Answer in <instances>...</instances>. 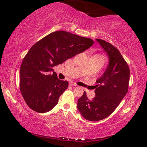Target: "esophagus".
<instances>
[{
    "instance_id": "obj_1",
    "label": "esophagus",
    "mask_w": 147,
    "mask_h": 147,
    "mask_svg": "<svg viewBox=\"0 0 147 147\" xmlns=\"http://www.w3.org/2000/svg\"><path fill=\"white\" fill-rule=\"evenodd\" d=\"M69 85L71 86H77V84L75 82H71L69 83Z\"/></svg>"
}]
</instances>
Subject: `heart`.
Masks as SVG:
<instances>
[{"instance_id": "1", "label": "heart", "mask_w": 147, "mask_h": 147, "mask_svg": "<svg viewBox=\"0 0 147 147\" xmlns=\"http://www.w3.org/2000/svg\"><path fill=\"white\" fill-rule=\"evenodd\" d=\"M96 56H98V57H100V58H101L102 59L104 58V57H103L102 56V55H99V54H97V55H96Z\"/></svg>"}]
</instances>
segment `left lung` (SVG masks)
<instances>
[{
	"label": "left lung",
	"instance_id": "8db88e82",
	"mask_svg": "<svg viewBox=\"0 0 147 147\" xmlns=\"http://www.w3.org/2000/svg\"><path fill=\"white\" fill-rule=\"evenodd\" d=\"M96 40L106 53L109 63L102 76L96 81L95 96L89 100L84 91L78 99V111L90 121L102 120L113 112L127 93L130 80V69L118 49L102 39Z\"/></svg>",
	"mask_w": 147,
	"mask_h": 147
}]
</instances>
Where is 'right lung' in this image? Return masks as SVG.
I'll return each mask as SVG.
<instances>
[{"label": "right lung", "mask_w": 147, "mask_h": 147, "mask_svg": "<svg viewBox=\"0 0 147 147\" xmlns=\"http://www.w3.org/2000/svg\"><path fill=\"white\" fill-rule=\"evenodd\" d=\"M93 45L90 38L63 30L52 32L35 43L20 68V91L27 105L38 113L51 110L69 86L58 78L53 67L83 53Z\"/></svg>", "instance_id": "1"}]
</instances>
